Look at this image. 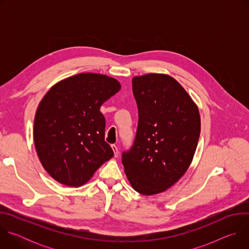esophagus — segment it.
<instances>
[{
    "mask_svg": "<svg viewBox=\"0 0 249 249\" xmlns=\"http://www.w3.org/2000/svg\"><path fill=\"white\" fill-rule=\"evenodd\" d=\"M111 148H112V150H113V152H114V157H115V158H117V157H118V155H119V151H118L117 146H116V145H112V146H111Z\"/></svg>",
    "mask_w": 249,
    "mask_h": 249,
    "instance_id": "34e87169",
    "label": "esophagus"
}]
</instances>
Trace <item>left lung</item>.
I'll return each mask as SVG.
<instances>
[{"mask_svg":"<svg viewBox=\"0 0 249 249\" xmlns=\"http://www.w3.org/2000/svg\"><path fill=\"white\" fill-rule=\"evenodd\" d=\"M138 126L122 164L132 187L144 195L165 191L188 169L201 130L199 110L186 90L162 74L134 77Z\"/></svg>","mask_w":249,"mask_h":249,"instance_id":"left-lung-1","label":"left lung"}]
</instances>
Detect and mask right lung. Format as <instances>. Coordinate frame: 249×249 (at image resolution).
Returning <instances> with one entry per match:
<instances>
[{"instance_id":"obj_1","label":"right lung","mask_w":249,"mask_h":249,"mask_svg":"<svg viewBox=\"0 0 249 249\" xmlns=\"http://www.w3.org/2000/svg\"><path fill=\"white\" fill-rule=\"evenodd\" d=\"M121 89L113 78L82 73L53 86L34 119V144L44 169L67 186L78 187L110 160L100 106Z\"/></svg>"}]
</instances>
